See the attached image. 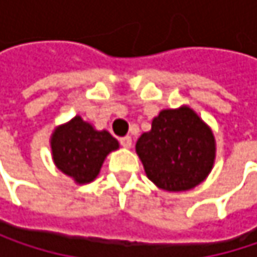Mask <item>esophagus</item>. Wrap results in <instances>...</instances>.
<instances>
[{"mask_svg":"<svg viewBox=\"0 0 257 257\" xmlns=\"http://www.w3.org/2000/svg\"><path fill=\"white\" fill-rule=\"evenodd\" d=\"M119 141H120V144H122L123 147H126V149H129V147L132 146V138H131L129 135H126V137H122Z\"/></svg>","mask_w":257,"mask_h":257,"instance_id":"obj_1","label":"esophagus"}]
</instances>
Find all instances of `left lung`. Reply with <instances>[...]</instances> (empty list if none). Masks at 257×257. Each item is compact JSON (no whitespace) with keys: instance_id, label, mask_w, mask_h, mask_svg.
I'll list each match as a JSON object with an SVG mask.
<instances>
[{"instance_id":"obj_1","label":"left lung","mask_w":257,"mask_h":257,"mask_svg":"<svg viewBox=\"0 0 257 257\" xmlns=\"http://www.w3.org/2000/svg\"><path fill=\"white\" fill-rule=\"evenodd\" d=\"M147 177L158 187L180 192L199 184L214 162V137L189 107L162 110L137 141Z\"/></svg>"}]
</instances>
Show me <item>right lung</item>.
<instances>
[{"label":"right lung","mask_w":257,"mask_h":257,"mask_svg":"<svg viewBox=\"0 0 257 257\" xmlns=\"http://www.w3.org/2000/svg\"><path fill=\"white\" fill-rule=\"evenodd\" d=\"M117 147V140L107 131H95L78 116L59 126L52 137L56 167L77 183H89L95 179L105 156Z\"/></svg>","instance_id":"add662e5"}]
</instances>
